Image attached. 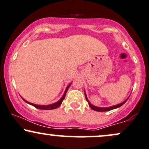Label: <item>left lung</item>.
<instances>
[{
	"label": "left lung",
	"instance_id": "8db88e82",
	"mask_svg": "<svg viewBox=\"0 0 149 149\" xmlns=\"http://www.w3.org/2000/svg\"><path fill=\"white\" fill-rule=\"evenodd\" d=\"M85 99H86V100L88 101V104H89V106H90V107L92 109H93L94 111H109L112 110V109H117V108H118L120 107H121V106H122V105H123V104L125 103V102H127V100H128V99H127V100H126L125 101H124L123 102H122V103H120V104H117V105L112 106V107H110L102 108V107H95V106L92 105V104L90 103V102H89V100H88V98H87V96H86V94H85Z\"/></svg>",
	"mask_w": 149,
	"mask_h": 149
}]
</instances>
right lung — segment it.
<instances>
[{"label":"right lung","mask_w":149,"mask_h":149,"mask_svg":"<svg viewBox=\"0 0 149 149\" xmlns=\"http://www.w3.org/2000/svg\"><path fill=\"white\" fill-rule=\"evenodd\" d=\"M71 84H69V85H68L67 88H66V90H65L64 95H63L62 97H61L60 100L58 101L57 102H56V103L49 104V105H37V104H34L30 103V102H27V101H26L25 100H24L23 98H22V99H23V100L25 102H26V103L31 104V105L33 106L34 107L37 108V109H42V110H51V109H57V108L59 107V106H60L61 104V103H62L63 100H64L65 96H66V92H67L68 89H69V88L70 87V85H71Z\"/></svg>","instance_id":"right-lung-1"}]
</instances>
